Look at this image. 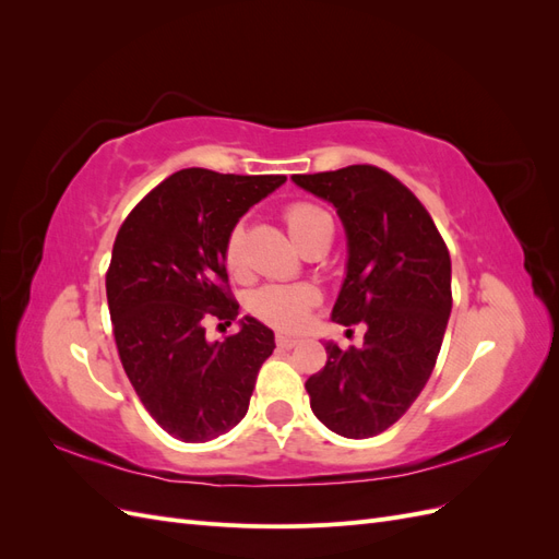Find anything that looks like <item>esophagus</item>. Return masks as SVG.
Here are the masks:
<instances>
[{
    "label": "esophagus",
    "instance_id": "obj_1",
    "mask_svg": "<svg viewBox=\"0 0 559 559\" xmlns=\"http://www.w3.org/2000/svg\"><path fill=\"white\" fill-rule=\"evenodd\" d=\"M277 345H280L282 349H292V347L300 345V341H298V337H292V335H284V333H280V335H277Z\"/></svg>",
    "mask_w": 559,
    "mask_h": 559
}]
</instances>
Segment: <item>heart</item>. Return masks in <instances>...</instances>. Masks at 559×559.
Wrapping results in <instances>:
<instances>
[{"label": "heart", "instance_id": "obj_1", "mask_svg": "<svg viewBox=\"0 0 559 559\" xmlns=\"http://www.w3.org/2000/svg\"><path fill=\"white\" fill-rule=\"evenodd\" d=\"M284 218L292 238L300 245V249L326 228H333L331 216L321 207L310 205V202H296V205L286 207ZM224 257L226 265L238 273L245 257V228L240 224L230 230ZM319 298L321 296L312 284H267L251 296V310L267 321V324L294 331L302 326V321L308 319L310 308L317 306Z\"/></svg>", "mask_w": 559, "mask_h": 559}]
</instances>
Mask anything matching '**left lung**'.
<instances>
[{
    "label": "left lung",
    "mask_w": 559,
    "mask_h": 559,
    "mask_svg": "<svg viewBox=\"0 0 559 559\" xmlns=\"http://www.w3.org/2000/svg\"><path fill=\"white\" fill-rule=\"evenodd\" d=\"M292 179L331 202L345 228V280L331 319L366 324L359 349L324 343L326 366L306 382L310 408L337 436H378L415 403L441 352L452 310L448 247L421 202L380 167Z\"/></svg>",
    "instance_id": "left-lung-1"
}]
</instances>
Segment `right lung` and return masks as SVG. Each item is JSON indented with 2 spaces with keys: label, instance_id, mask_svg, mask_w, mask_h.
Here are the masks:
<instances>
[{
  "label": "right lung",
  "instance_id": "right-lung-1",
  "mask_svg": "<svg viewBox=\"0 0 559 559\" xmlns=\"http://www.w3.org/2000/svg\"><path fill=\"white\" fill-rule=\"evenodd\" d=\"M284 175L175 173L130 212L107 273L114 337L130 384L148 415L183 443H207L247 415L275 333L253 317L210 343L205 319H235L222 282L226 240Z\"/></svg>",
  "mask_w": 559,
  "mask_h": 559
}]
</instances>
